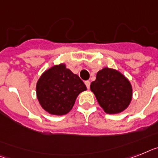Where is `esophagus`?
<instances>
[{
	"label": "esophagus",
	"instance_id": "obj_1",
	"mask_svg": "<svg viewBox=\"0 0 158 158\" xmlns=\"http://www.w3.org/2000/svg\"><path fill=\"white\" fill-rule=\"evenodd\" d=\"M85 84L86 85L87 89H89V85H90V82H89V81H85Z\"/></svg>",
	"mask_w": 158,
	"mask_h": 158
}]
</instances>
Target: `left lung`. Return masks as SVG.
Returning a JSON list of instances; mask_svg holds the SVG:
<instances>
[{"instance_id":"8db88e82","label":"left lung","mask_w":158,"mask_h":158,"mask_svg":"<svg viewBox=\"0 0 158 158\" xmlns=\"http://www.w3.org/2000/svg\"><path fill=\"white\" fill-rule=\"evenodd\" d=\"M91 91L107 114H118L129 106L132 87L126 77L118 70L106 67L98 72L96 80L90 85Z\"/></svg>"}]
</instances>
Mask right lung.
I'll return each instance as SVG.
<instances>
[{
  "mask_svg": "<svg viewBox=\"0 0 158 158\" xmlns=\"http://www.w3.org/2000/svg\"><path fill=\"white\" fill-rule=\"evenodd\" d=\"M86 86L64 64L55 65L42 74L36 85V94L44 110L64 115L74 106L77 98Z\"/></svg>",
  "mask_w": 158,
  "mask_h": 158,
  "instance_id": "add662e5",
  "label": "right lung"
}]
</instances>
